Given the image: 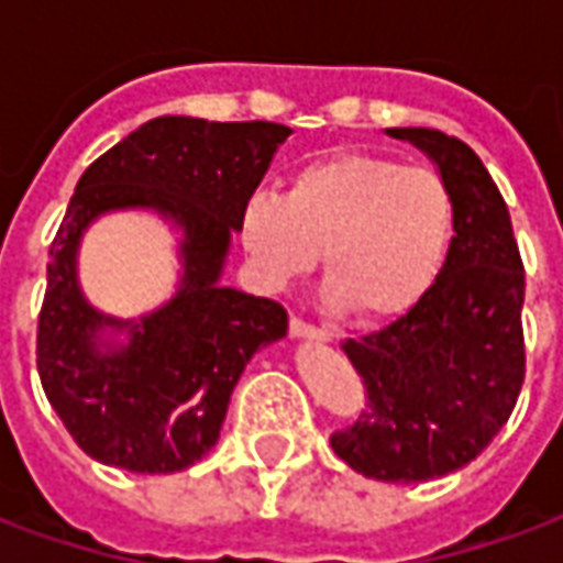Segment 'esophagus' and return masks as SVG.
I'll return each mask as SVG.
<instances>
[{
    "instance_id": "esophagus-1",
    "label": "esophagus",
    "mask_w": 563,
    "mask_h": 563,
    "mask_svg": "<svg viewBox=\"0 0 563 563\" xmlns=\"http://www.w3.org/2000/svg\"><path fill=\"white\" fill-rule=\"evenodd\" d=\"M289 334H292V338H305V341H319V343L331 341V331L329 329H319V325H310V322H305V319H298V317H295L292 322H289Z\"/></svg>"
}]
</instances>
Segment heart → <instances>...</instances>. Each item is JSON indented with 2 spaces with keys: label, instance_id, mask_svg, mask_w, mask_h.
<instances>
[{
  "label": "heart",
  "instance_id": "heart-1",
  "mask_svg": "<svg viewBox=\"0 0 563 563\" xmlns=\"http://www.w3.org/2000/svg\"><path fill=\"white\" fill-rule=\"evenodd\" d=\"M459 205L443 174L383 153L307 162L286 196L256 192L241 241L268 286L305 277L325 250V283L365 322L410 313L443 274Z\"/></svg>",
  "mask_w": 563,
  "mask_h": 563
}]
</instances>
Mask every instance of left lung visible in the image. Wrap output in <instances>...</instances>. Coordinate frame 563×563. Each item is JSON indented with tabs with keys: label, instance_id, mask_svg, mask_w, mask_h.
<instances>
[{
	"label": "left lung",
	"instance_id": "1",
	"mask_svg": "<svg viewBox=\"0 0 563 563\" xmlns=\"http://www.w3.org/2000/svg\"><path fill=\"white\" fill-rule=\"evenodd\" d=\"M386 132L428 153L459 220L434 289L386 329L341 343L367 407L331 434V449L379 483H424L471 464L519 401L525 265L507 201L464 141L437 129Z\"/></svg>",
	"mask_w": 563,
	"mask_h": 563
}]
</instances>
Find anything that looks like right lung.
<instances>
[{
    "instance_id": "add662e5",
    "label": "right lung",
    "mask_w": 563,
    "mask_h": 563,
    "mask_svg": "<svg viewBox=\"0 0 563 563\" xmlns=\"http://www.w3.org/2000/svg\"><path fill=\"white\" fill-rule=\"evenodd\" d=\"M292 129L156 117L80 174L51 244L38 317L44 395L90 459L132 473L186 471L220 440L256 350L286 338L277 301L220 286L241 210ZM150 207L185 232L172 302L141 320L104 318L77 283V246L108 209ZM126 330L130 341H103Z\"/></svg>"
}]
</instances>
